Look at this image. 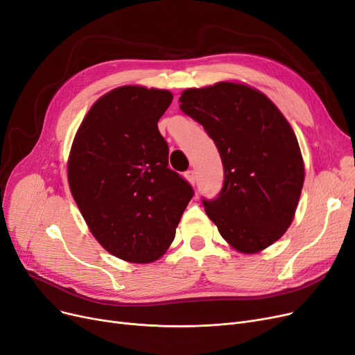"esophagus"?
<instances>
[{"mask_svg": "<svg viewBox=\"0 0 355 355\" xmlns=\"http://www.w3.org/2000/svg\"><path fill=\"white\" fill-rule=\"evenodd\" d=\"M184 177H186V180L190 182V184H193V186H194V182H196V173H194L193 169L187 171V173L184 174Z\"/></svg>", "mask_w": 355, "mask_h": 355, "instance_id": "34e87169", "label": "esophagus"}]
</instances>
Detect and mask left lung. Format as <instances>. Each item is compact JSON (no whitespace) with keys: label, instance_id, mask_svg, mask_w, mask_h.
<instances>
[{"label":"left lung","instance_id":"left-lung-1","mask_svg":"<svg viewBox=\"0 0 355 355\" xmlns=\"http://www.w3.org/2000/svg\"><path fill=\"white\" fill-rule=\"evenodd\" d=\"M180 102L215 141L224 165L218 198L202 200L219 234L248 254L278 241L291 225L304 182L290 123L266 95L241 83L187 89Z\"/></svg>","mask_w":355,"mask_h":355}]
</instances>
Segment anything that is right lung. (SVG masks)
Listing matches in <instances>:
<instances>
[{"instance_id": "add662e5", "label": "right lung", "mask_w": 355, "mask_h": 355, "mask_svg": "<svg viewBox=\"0 0 355 355\" xmlns=\"http://www.w3.org/2000/svg\"><path fill=\"white\" fill-rule=\"evenodd\" d=\"M171 102L168 90L116 87L94 103L71 144L73 198L99 244L131 263L165 254L194 194L168 168V144L157 130Z\"/></svg>"}]
</instances>
